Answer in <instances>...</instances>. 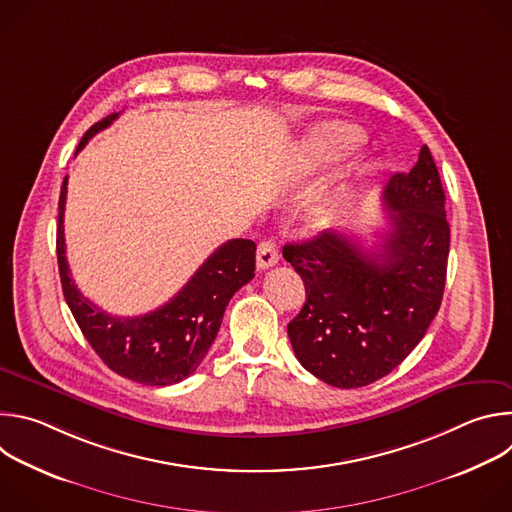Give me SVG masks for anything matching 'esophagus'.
Here are the masks:
<instances>
[{"mask_svg": "<svg viewBox=\"0 0 512 512\" xmlns=\"http://www.w3.org/2000/svg\"><path fill=\"white\" fill-rule=\"evenodd\" d=\"M279 261V253L271 241H263L257 247V267L259 269H269Z\"/></svg>", "mask_w": 512, "mask_h": 512, "instance_id": "obj_1", "label": "esophagus"}]
</instances>
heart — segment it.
Here are the masks:
<instances>
[{
  "label": "heart",
  "instance_id": "heart-1",
  "mask_svg": "<svg viewBox=\"0 0 512 512\" xmlns=\"http://www.w3.org/2000/svg\"><path fill=\"white\" fill-rule=\"evenodd\" d=\"M364 141V133L358 125L348 121H330L314 131L310 143L298 158L300 168H308L314 160L326 158L330 154H346Z\"/></svg>",
  "mask_w": 512,
  "mask_h": 512
}]
</instances>
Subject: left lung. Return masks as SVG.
Here are the masks:
<instances>
[{
    "instance_id": "1",
    "label": "left lung",
    "mask_w": 512,
    "mask_h": 512,
    "mask_svg": "<svg viewBox=\"0 0 512 512\" xmlns=\"http://www.w3.org/2000/svg\"><path fill=\"white\" fill-rule=\"evenodd\" d=\"M391 231L364 251L340 231L283 247L306 283V304L287 324L302 367L320 381L356 389L389 375L440 310L450 225L440 172L427 145L407 174L383 188Z\"/></svg>"
}]
</instances>
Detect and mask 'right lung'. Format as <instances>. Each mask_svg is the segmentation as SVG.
<instances>
[{
	"instance_id": "add662e5",
	"label": "right lung",
	"mask_w": 512,
	"mask_h": 512,
	"mask_svg": "<svg viewBox=\"0 0 512 512\" xmlns=\"http://www.w3.org/2000/svg\"><path fill=\"white\" fill-rule=\"evenodd\" d=\"M119 113L95 123L81 139L85 143L109 127ZM64 178L58 198L56 255L64 300L85 338L111 371L141 385L166 387L190 377L221 328L227 304L255 277V243L231 239L218 247L190 281L162 308L137 318L111 316L89 302L70 277L64 243Z\"/></svg>"
}]
</instances>
